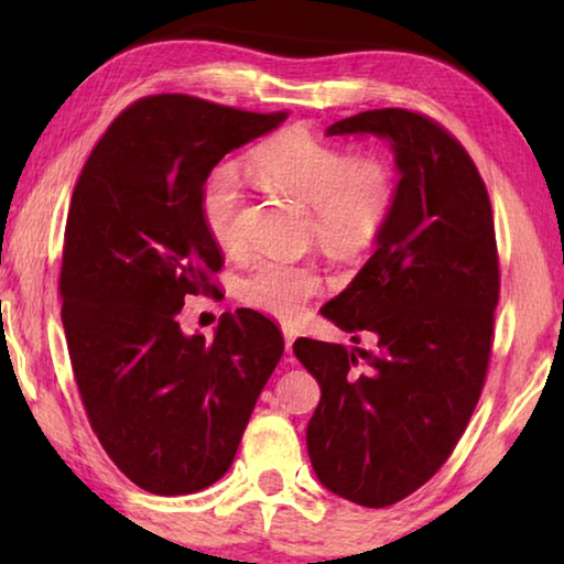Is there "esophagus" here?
<instances>
[{"mask_svg":"<svg viewBox=\"0 0 564 564\" xmlns=\"http://www.w3.org/2000/svg\"><path fill=\"white\" fill-rule=\"evenodd\" d=\"M283 340H285V350H293V340H295V330L291 326H283Z\"/></svg>","mask_w":564,"mask_h":564,"instance_id":"esophagus-1","label":"esophagus"}]
</instances>
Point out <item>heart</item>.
I'll use <instances>...</instances> for the list:
<instances>
[{
	"mask_svg": "<svg viewBox=\"0 0 564 564\" xmlns=\"http://www.w3.org/2000/svg\"><path fill=\"white\" fill-rule=\"evenodd\" d=\"M251 171L279 194L311 206L318 241L338 253H356L373 243L393 216L398 176L388 159L350 156L311 133L289 131L265 141L251 154ZM243 184L228 164L208 174L202 191V214L214 243L226 253L241 248L238 214ZM323 289L316 265L259 259L238 279V299L269 316L293 321Z\"/></svg>",
	"mask_w": 564,
	"mask_h": 564,
	"instance_id": "obj_1",
	"label": "heart"
}]
</instances>
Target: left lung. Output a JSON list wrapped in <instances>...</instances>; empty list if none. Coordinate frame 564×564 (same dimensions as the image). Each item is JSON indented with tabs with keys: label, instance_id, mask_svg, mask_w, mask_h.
Masks as SVG:
<instances>
[{
	"label": "left lung",
	"instance_id": "obj_1",
	"mask_svg": "<svg viewBox=\"0 0 564 564\" xmlns=\"http://www.w3.org/2000/svg\"><path fill=\"white\" fill-rule=\"evenodd\" d=\"M326 133L390 141L400 181L376 253L321 308L373 346L293 343L321 386L305 443L330 492L388 508L441 470L482 393L500 295L492 208L460 141L423 113L360 111Z\"/></svg>",
	"mask_w": 564,
	"mask_h": 564
}]
</instances>
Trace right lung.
Wrapping results in <instances>:
<instances>
[{"mask_svg":"<svg viewBox=\"0 0 564 564\" xmlns=\"http://www.w3.org/2000/svg\"><path fill=\"white\" fill-rule=\"evenodd\" d=\"M285 117L186 94L139 99L74 186L59 275L66 346L94 433L141 490L188 495L224 477L283 356L261 313H224L214 340L186 336L178 313L186 295L216 291L224 265L202 214L208 174Z\"/></svg>","mask_w":564,"mask_h":564,"instance_id":"obj_1","label":"right lung"}]
</instances>
